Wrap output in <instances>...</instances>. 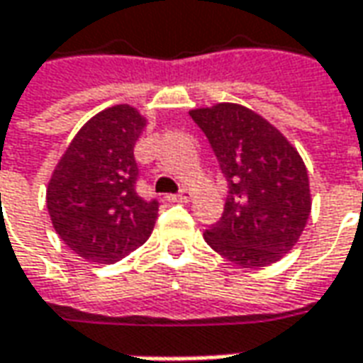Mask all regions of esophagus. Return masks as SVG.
Returning <instances> with one entry per match:
<instances>
[{"label": "esophagus", "mask_w": 363, "mask_h": 363, "mask_svg": "<svg viewBox=\"0 0 363 363\" xmlns=\"http://www.w3.org/2000/svg\"><path fill=\"white\" fill-rule=\"evenodd\" d=\"M191 199H192L191 189H184V191H181L179 194H169V196H167V201L169 202H189Z\"/></svg>", "instance_id": "34e87169"}]
</instances>
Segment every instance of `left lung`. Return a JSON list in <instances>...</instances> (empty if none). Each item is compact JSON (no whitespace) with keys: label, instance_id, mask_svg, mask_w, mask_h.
Listing matches in <instances>:
<instances>
[{"label":"left lung","instance_id":"left-lung-1","mask_svg":"<svg viewBox=\"0 0 363 363\" xmlns=\"http://www.w3.org/2000/svg\"><path fill=\"white\" fill-rule=\"evenodd\" d=\"M228 181L223 218L204 240L242 268L282 260L312 211L308 171L296 147L256 111L238 103L191 109Z\"/></svg>","mask_w":363,"mask_h":363}]
</instances>
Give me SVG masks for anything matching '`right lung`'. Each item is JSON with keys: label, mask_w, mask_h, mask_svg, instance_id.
<instances>
[{"label": "right lung", "mask_w": 363, "mask_h": 363, "mask_svg": "<svg viewBox=\"0 0 363 363\" xmlns=\"http://www.w3.org/2000/svg\"><path fill=\"white\" fill-rule=\"evenodd\" d=\"M145 127L147 117L127 103L101 111L77 130L47 182L55 233L87 262H119L155 228L159 202L135 191L133 149Z\"/></svg>", "instance_id": "1"}]
</instances>
